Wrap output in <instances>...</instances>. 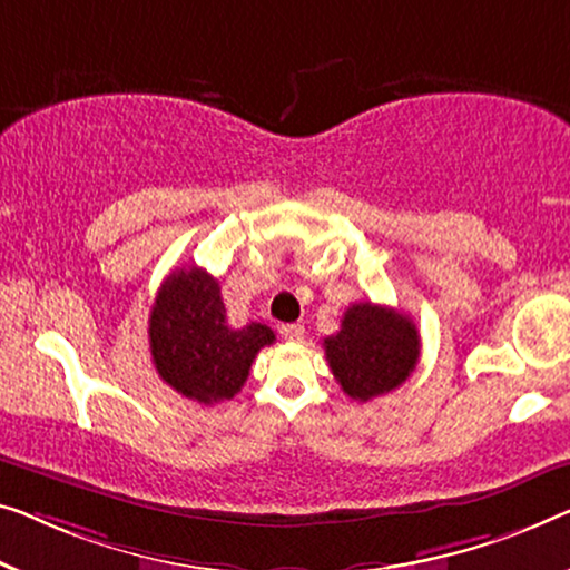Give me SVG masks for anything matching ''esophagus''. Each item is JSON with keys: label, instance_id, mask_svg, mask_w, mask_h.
Returning a JSON list of instances; mask_svg holds the SVG:
<instances>
[{"label": "esophagus", "instance_id": "1", "mask_svg": "<svg viewBox=\"0 0 570 570\" xmlns=\"http://www.w3.org/2000/svg\"><path fill=\"white\" fill-rule=\"evenodd\" d=\"M278 335L288 340V343H299L304 337V325H299V322H286V325L278 327Z\"/></svg>", "mask_w": 570, "mask_h": 570}]
</instances>
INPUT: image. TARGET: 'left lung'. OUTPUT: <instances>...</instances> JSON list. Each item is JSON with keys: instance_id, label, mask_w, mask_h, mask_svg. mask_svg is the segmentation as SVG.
Masks as SVG:
<instances>
[{"instance_id": "left-lung-1", "label": "left lung", "mask_w": 570, "mask_h": 570, "mask_svg": "<svg viewBox=\"0 0 570 570\" xmlns=\"http://www.w3.org/2000/svg\"><path fill=\"white\" fill-rule=\"evenodd\" d=\"M325 355L343 392L355 402L394 392L420 361V333L406 314L361 302L347 307Z\"/></svg>"}]
</instances>
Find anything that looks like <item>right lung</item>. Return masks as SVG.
I'll list each match as a JSON object with an SVG mask.
<instances>
[{"label": "right lung", "instance_id": "add662e5", "mask_svg": "<svg viewBox=\"0 0 570 570\" xmlns=\"http://www.w3.org/2000/svg\"><path fill=\"white\" fill-rule=\"evenodd\" d=\"M148 337L158 376L199 404L233 399L261 347L276 340L274 330L261 322L227 325L217 278L199 266L166 276L153 302Z\"/></svg>", "mask_w": 570, "mask_h": 570}]
</instances>
